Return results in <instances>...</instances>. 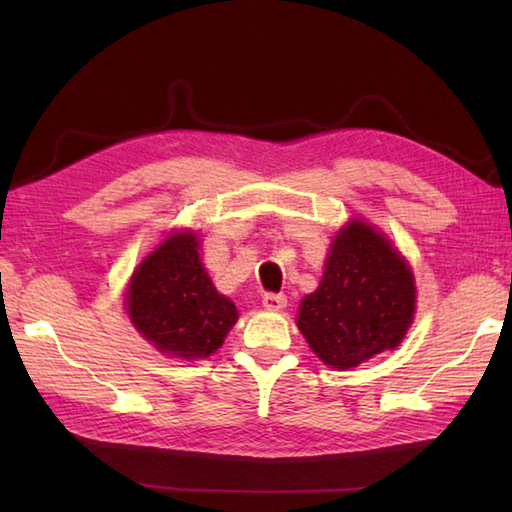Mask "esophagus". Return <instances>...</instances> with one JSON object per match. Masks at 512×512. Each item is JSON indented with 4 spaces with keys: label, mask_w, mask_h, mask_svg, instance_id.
I'll return each instance as SVG.
<instances>
[{
    "label": "esophagus",
    "mask_w": 512,
    "mask_h": 512,
    "mask_svg": "<svg viewBox=\"0 0 512 512\" xmlns=\"http://www.w3.org/2000/svg\"><path fill=\"white\" fill-rule=\"evenodd\" d=\"M262 303H264V308H266V310L279 312V310H284V308H286L288 299H286V295H277V292H266V295L262 297Z\"/></svg>",
    "instance_id": "1"
}]
</instances>
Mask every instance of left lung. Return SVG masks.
<instances>
[{
    "label": "left lung",
    "mask_w": 512,
    "mask_h": 512,
    "mask_svg": "<svg viewBox=\"0 0 512 512\" xmlns=\"http://www.w3.org/2000/svg\"><path fill=\"white\" fill-rule=\"evenodd\" d=\"M413 275L394 246L361 220L336 235L319 288L297 325L325 365L350 369L394 350L413 319Z\"/></svg>",
    "instance_id": "8db88e82"
}]
</instances>
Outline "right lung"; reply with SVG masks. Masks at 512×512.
<instances>
[{
  "mask_svg": "<svg viewBox=\"0 0 512 512\" xmlns=\"http://www.w3.org/2000/svg\"><path fill=\"white\" fill-rule=\"evenodd\" d=\"M129 319L160 352L180 358L211 356L237 321L233 301L204 273L198 237L176 233L151 253L127 292Z\"/></svg>",
  "mask_w": 512,
  "mask_h": 512,
  "instance_id": "obj_1",
  "label": "right lung"
}]
</instances>
